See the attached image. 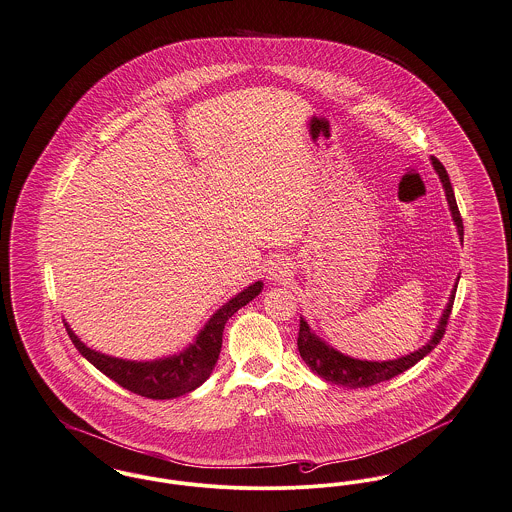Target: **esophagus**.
<instances>
[{
    "label": "esophagus",
    "instance_id": "34e87169",
    "mask_svg": "<svg viewBox=\"0 0 512 512\" xmlns=\"http://www.w3.org/2000/svg\"><path fill=\"white\" fill-rule=\"evenodd\" d=\"M290 274H292L290 272V263L284 261V259L272 261L269 269H267V278L272 280V282H284V280H288Z\"/></svg>",
    "mask_w": 512,
    "mask_h": 512
}]
</instances>
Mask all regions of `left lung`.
<instances>
[{
	"instance_id": "obj_1",
	"label": "left lung",
	"mask_w": 512,
	"mask_h": 512,
	"mask_svg": "<svg viewBox=\"0 0 512 512\" xmlns=\"http://www.w3.org/2000/svg\"><path fill=\"white\" fill-rule=\"evenodd\" d=\"M431 164H433L439 180L443 183L445 197H447V203H449V209H451L452 222H454L456 232H458V240L464 241V226H462L460 211H458V205H456V199H454L449 174H447L445 166L435 156H431ZM458 280H460V276L456 278V282ZM454 294H456V284L452 288L449 303L443 309L439 325L433 332V336L429 338V342L425 346H421L420 350H416L408 356H402L398 360L367 361L350 358V356L334 350L325 340H321L315 332L311 331L307 321L300 317L298 350H300L301 360L305 361L311 367V371L317 373L321 379H325L327 383H332V385H340V387H350V389H363L365 387L367 389L371 385L389 381L392 377L404 373L406 369H410L412 365H416L418 361L423 360L441 342L445 329H447L449 315H451Z\"/></svg>"
}]
</instances>
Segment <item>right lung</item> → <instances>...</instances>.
Segmentation results:
<instances>
[{
    "mask_svg": "<svg viewBox=\"0 0 512 512\" xmlns=\"http://www.w3.org/2000/svg\"><path fill=\"white\" fill-rule=\"evenodd\" d=\"M261 290H263L261 280L241 290L238 296H234L218 311H214L207 325L199 331L195 340L185 350L160 360H121L114 356H106L91 350L85 342H81L79 336L71 331L67 323H65V329L75 348L81 352V356H85L98 371H102L106 377L116 381L120 387L152 400H168V398H178L187 392L195 391L211 377L212 369L220 356L222 332H224L226 321L243 305L257 298Z\"/></svg>",
    "mask_w": 512,
    "mask_h": 512,
    "instance_id": "obj_1",
    "label": "right lung"
}]
</instances>
